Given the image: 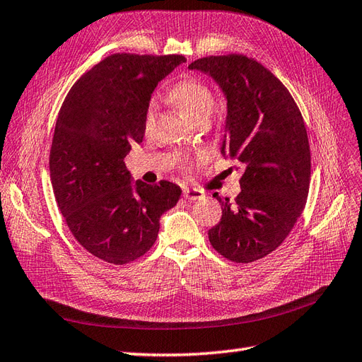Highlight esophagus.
<instances>
[{"label":"esophagus","mask_w":362,"mask_h":362,"mask_svg":"<svg viewBox=\"0 0 362 362\" xmlns=\"http://www.w3.org/2000/svg\"><path fill=\"white\" fill-rule=\"evenodd\" d=\"M183 197L188 200H199L203 197V192L197 189H189V188H183Z\"/></svg>","instance_id":"34e87169"}]
</instances>
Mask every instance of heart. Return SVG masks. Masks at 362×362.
<instances>
[{
  "label": "heart",
  "instance_id": "obj_1",
  "mask_svg": "<svg viewBox=\"0 0 362 362\" xmlns=\"http://www.w3.org/2000/svg\"><path fill=\"white\" fill-rule=\"evenodd\" d=\"M170 98L175 105L180 108L182 113L191 120L199 117H208L212 107H214V93L212 90L196 78H185L174 84L170 90ZM156 105L151 102L146 108L145 127L148 128L153 122Z\"/></svg>",
  "mask_w": 362,
  "mask_h": 362
}]
</instances>
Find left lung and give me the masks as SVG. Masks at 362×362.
Segmentation results:
<instances>
[{
  "mask_svg": "<svg viewBox=\"0 0 362 362\" xmlns=\"http://www.w3.org/2000/svg\"><path fill=\"white\" fill-rule=\"evenodd\" d=\"M189 69L223 90L221 154L245 165L234 200L214 192L221 218L208 230L209 242L230 262H257L284 242L308 200L310 148L301 111L283 82L245 54L200 58Z\"/></svg>",
  "mask_w": 362,
  "mask_h": 362,
  "instance_id": "8db88e82",
  "label": "left lung"
}]
</instances>
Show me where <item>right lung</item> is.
<instances>
[{
	"instance_id": "obj_1",
	"label": "right lung",
	"mask_w": 362,
	"mask_h": 362,
	"mask_svg": "<svg viewBox=\"0 0 362 362\" xmlns=\"http://www.w3.org/2000/svg\"><path fill=\"white\" fill-rule=\"evenodd\" d=\"M182 62V54H110L62 102L49 160L53 192L73 237L107 263L150 251L162 214L180 199L173 182L133 185L124 159L144 141L151 93Z\"/></svg>"
}]
</instances>
